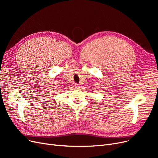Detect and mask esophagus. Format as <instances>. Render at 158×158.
Listing matches in <instances>:
<instances>
[{
  "instance_id": "34e87169",
  "label": "esophagus",
  "mask_w": 158,
  "mask_h": 158,
  "mask_svg": "<svg viewBox=\"0 0 158 158\" xmlns=\"http://www.w3.org/2000/svg\"><path fill=\"white\" fill-rule=\"evenodd\" d=\"M75 87H76V88H77V89H79L80 88V86H79V85L78 84H75Z\"/></svg>"
}]
</instances>
